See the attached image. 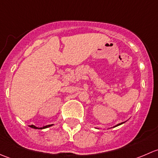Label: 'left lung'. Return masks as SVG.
Listing matches in <instances>:
<instances>
[{
    "label": "left lung",
    "instance_id": "obj_1",
    "mask_svg": "<svg viewBox=\"0 0 158 158\" xmlns=\"http://www.w3.org/2000/svg\"><path fill=\"white\" fill-rule=\"evenodd\" d=\"M123 123H125V122H122V123H120V124H118V125H116V126H118V125H122V124H123ZM116 126H114V127H116Z\"/></svg>",
    "mask_w": 158,
    "mask_h": 158
}]
</instances>
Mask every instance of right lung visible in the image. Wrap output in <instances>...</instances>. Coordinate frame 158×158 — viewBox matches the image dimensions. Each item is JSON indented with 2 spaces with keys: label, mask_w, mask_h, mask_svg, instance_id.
<instances>
[{
  "label": "right lung",
  "mask_w": 158,
  "mask_h": 158,
  "mask_svg": "<svg viewBox=\"0 0 158 158\" xmlns=\"http://www.w3.org/2000/svg\"><path fill=\"white\" fill-rule=\"evenodd\" d=\"M52 125H47V126H44V127H43V128H37V127H36V126H34V125H30V128H35V129H43V128H48V127H50V126H52Z\"/></svg>",
  "instance_id": "1"
}]
</instances>
